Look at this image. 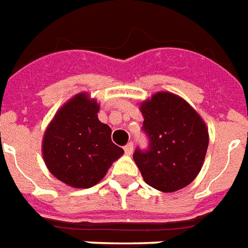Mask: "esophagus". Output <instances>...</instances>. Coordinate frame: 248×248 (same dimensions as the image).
Returning a JSON list of instances; mask_svg holds the SVG:
<instances>
[{
    "label": "esophagus",
    "mask_w": 248,
    "mask_h": 248,
    "mask_svg": "<svg viewBox=\"0 0 248 248\" xmlns=\"http://www.w3.org/2000/svg\"><path fill=\"white\" fill-rule=\"evenodd\" d=\"M124 152L127 154V155H131L133 154V150H134V146H133V143H127L126 146H124Z\"/></svg>",
    "instance_id": "1"
}]
</instances>
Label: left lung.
<instances>
[{
	"label": "left lung",
	"instance_id": "obj_1",
	"mask_svg": "<svg viewBox=\"0 0 248 248\" xmlns=\"http://www.w3.org/2000/svg\"><path fill=\"white\" fill-rule=\"evenodd\" d=\"M147 148L134 160L150 186L176 192L196 179L209 144L208 129L192 106L176 94L159 92L140 106Z\"/></svg>",
	"mask_w": 248,
	"mask_h": 248
}]
</instances>
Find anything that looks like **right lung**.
<instances>
[{
    "label": "right lung",
    "mask_w": 248,
    "mask_h": 248,
    "mask_svg": "<svg viewBox=\"0 0 248 248\" xmlns=\"http://www.w3.org/2000/svg\"><path fill=\"white\" fill-rule=\"evenodd\" d=\"M100 106L85 93L59 110L43 138L49 172L73 188H91L105 176L124 150L111 142V129L100 122Z\"/></svg>",
    "instance_id": "add662e5"
}]
</instances>
